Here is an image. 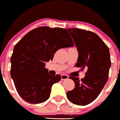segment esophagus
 <instances>
[{
  "label": "esophagus",
  "instance_id": "34e87169",
  "mask_svg": "<svg viewBox=\"0 0 120 120\" xmlns=\"http://www.w3.org/2000/svg\"><path fill=\"white\" fill-rule=\"evenodd\" d=\"M60 77H61V80H66V79H68L69 78V76L68 75H62L61 76H60Z\"/></svg>",
  "mask_w": 120,
  "mask_h": 120
}]
</instances>
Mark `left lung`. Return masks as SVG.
Instances as JSON below:
<instances>
[{"label":"left lung","instance_id":"left-lung-1","mask_svg":"<svg viewBox=\"0 0 120 120\" xmlns=\"http://www.w3.org/2000/svg\"><path fill=\"white\" fill-rule=\"evenodd\" d=\"M78 51L75 66L83 70L85 78L69 77L75 82V88L66 93L69 101L86 105L93 101L103 90L109 78L111 67L110 51L107 46L95 33L79 28H68Z\"/></svg>","mask_w":120,"mask_h":120}]
</instances>
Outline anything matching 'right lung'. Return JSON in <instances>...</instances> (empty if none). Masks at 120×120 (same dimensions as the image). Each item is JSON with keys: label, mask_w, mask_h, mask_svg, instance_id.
Returning <instances> with one entry per match:
<instances>
[{"label": "right lung", "mask_w": 120, "mask_h": 120, "mask_svg": "<svg viewBox=\"0 0 120 120\" xmlns=\"http://www.w3.org/2000/svg\"><path fill=\"white\" fill-rule=\"evenodd\" d=\"M74 46L65 28L40 27L28 32L15 46L11 55V78L23 100L33 104L49 99L51 87L60 80L45 68L55 53L63 48Z\"/></svg>", "instance_id": "obj_1"}]
</instances>
